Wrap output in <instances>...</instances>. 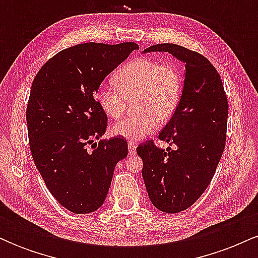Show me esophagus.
Returning <instances> with one entry per match:
<instances>
[{"label": "esophagus", "mask_w": 258, "mask_h": 258, "mask_svg": "<svg viewBox=\"0 0 258 258\" xmlns=\"http://www.w3.org/2000/svg\"><path fill=\"white\" fill-rule=\"evenodd\" d=\"M136 150H137V144L135 142H128V153L131 154H136Z\"/></svg>", "instance_id": "esophagus-1"}]
</instances>
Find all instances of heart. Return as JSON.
<instances>
[{
	"instance_id": "heart-1",
	"label": "heart",
	"mask_w": 258,
	"mask_h": 258,
	"mask_svg": "<svg viewBox=\"0 0 258 258\" xmlns=\"http://www.w3.org/2000/svg\"><path fill=\"white\" fill-rule=\"evenodd\" d=\"M114 85L100 86L97 102L110 119H119L126 110L127 99H133L139 114L115 123L111 133L130 141H138L168 121L178 108L183 79L176 64L150 58L128 61L116 73Z\"/></svg>"
}]
</instances>
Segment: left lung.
Returning <instances> with one entry per match:
<instances>
[{
	"instance_id": "1",
	"label": "left lung",
	"mask_w": 258,
	"mask_h": 258,
	"mask_svg": "<svg viewBox=\"0 0 258 258\" xmlns=\"http://www.w3.org/2000/svg\"><path fill=\"white\" fill-rule=\"evenodd\" d=\"M155 51L171 53L185 68L178 108L159 133L176 150L148 141L137 154L153 205L177 214L193 205L211 183L226 147L228 99L220 74L203 54L174 43L154 44L144 53Z\"/></svg>"
}]
</instances>
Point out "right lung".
Returning a JSON list of instances; mask_svg holds the SVG:
<instances>
[{"label":"right lung","mask_w":258,"mask_h":258,"mask_svg":"<svg viewBox=\"0 0 258 258\" xmlns=\"http://www.w3.org/2000/svg\"><path fill=\"white\" fill-rule=\"evenodd\" d=\"M139 49L135 42L80 43L42 65L26 106L32 159L55 200L74 214H91L104 203L114 168L128 154L122 137L100 141L108 116L96 94L117 65Z\"/></svg>","instance_id":"1"}]
</instances>
